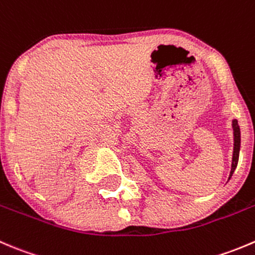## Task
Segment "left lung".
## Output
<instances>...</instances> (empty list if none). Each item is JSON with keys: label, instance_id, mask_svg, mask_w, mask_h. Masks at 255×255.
<instances>
[{"label": "left lung", "instance_id": "1", "mask_svg": "<svg viewBox=\"0 0 255 255\" xmlns=\"http://www.w3.org/2000/svg\"><path fill=\"white\" fill-rule=\"evenodd\" d=\"M232 128H233V157H232V168L231 173H229L228 180H231V177L233 176L234 170H236L237 165H238V158H239V150H241V128H239L238 122L236 119L232 122Z\"/></svg>", "mask_w": 255, "mask_h": 255}]
</instances>
